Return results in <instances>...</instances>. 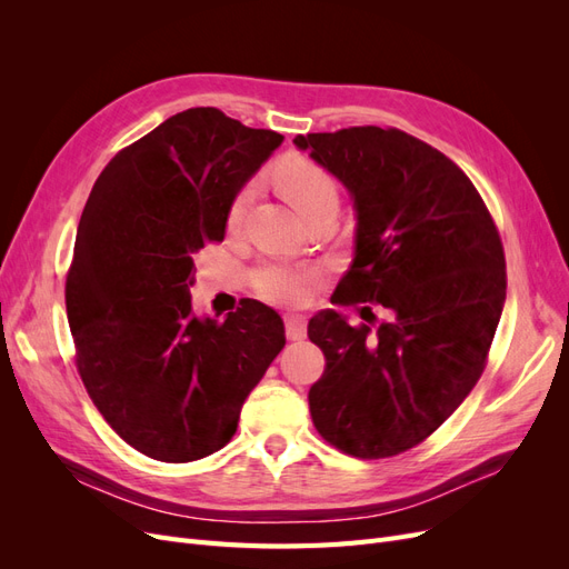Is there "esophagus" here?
<instances>
[{"label":"esophagus","instance_id":"34e87169","mask_svg":"<svg viewBox=\"0 0 569 569\" xmlns=\"http://www.w3.org/2000/svg\"><path fill=\"white\" fill-rule=\"evenodd\" d=\"M284 332L289 339H303L306 337V318L299 313H287L284 316Z\"/></svg>","mask_w":569,"mask_h":569}]
</instances>
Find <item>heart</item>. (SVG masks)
I'll return each instance as SVG.
<instances>
[{
    "instance_id": "heart-1",
    "label": "heart",
    "mask_w": 569,
    "mask_h": 569,
    "mask_svg": "<svg viewBox=\"0 0 569 569\" xmlns=\"http://www.w3.org/2000/svg\"><path fill=\"white\" fill-rule=\"evenodd\" d=\"M274 182L280 192L291 201L295 209L306 216L325 201H337L339 187L330 170H325L316 161L306 157H287L274 168ZM251 203V187H242L230 201L228 228H242L247 209ZM316 280L313 270L289 268V266H263L253 274V287L261 297L270 301L297 303L301 301Z\"/></svg>"
}]
</instances>
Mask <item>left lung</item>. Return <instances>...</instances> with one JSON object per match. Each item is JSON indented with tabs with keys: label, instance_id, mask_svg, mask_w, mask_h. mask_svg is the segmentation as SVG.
<instances>
[{
	"label": "left lung",
	"instance_id": "1",
	"mask_svg": "<svg viewBox=\"0 0 569 569\" xmlns=\"http://www.w3.org/2000/svg\"><path fill=\"white\" fill-rule=\"evenodd\" d=\"M295 144L343 182L358 213L356 258L332 303L386 311L356 327L335 311L308 322L325 353L308 391L313 425L347 456H399L437 432L487 368L508 284L501 234L470 178L399 128Z\"/></svg>",
	"mask_w": 569,
	"mask_h": 569
}]
</instances>
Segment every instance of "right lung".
<instances>
[{
    "instance_id": "right-lung-1",
    "label": "right lung",
    "mask_w": 569,
    "mask_h": 569,
    "mask_svg": "<svg viewBox=\"0 0 569 569\" xmlns=\"http://www.w3.org/2000/svg\"><path fill=\"white\" fill-rule=\"evenodd\" d=\"M282 140L187 109L120 149L84 203L66 274L76 368L113 432L153 460L220 451L284 347L266 303L199 320L189 297L194 253L222 242L230 201Z\"/></svg>"
}]
</instances>
